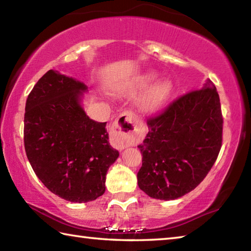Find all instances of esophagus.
Listing matches in <instances>:
<instances>
[{"label":"esophagus","mask_w":251,"mask_h":251,"mask_svg":"<svg viewBox=\"0 0 251 251\" xmlns=\"http://www.w3.org/2000/svg\"><path fill=\"white\" fill-rule=\"evenodd\" d=\"M136 118L133 113L124 112L114 123V133L112 135V145L117 150H124L128 146L131 135L135 129Z\"/></svg>","instance_id":"1"}]
</instances>
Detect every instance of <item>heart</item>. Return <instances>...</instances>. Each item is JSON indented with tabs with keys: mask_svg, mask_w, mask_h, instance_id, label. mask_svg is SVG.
Instances as JSON below:
<instances>
[{
	"mask_svg": "<svg viewBox=\"0 0 251 251\" xmlns=\"http://www.w3.org/2000/svg\"><path fill=\"white\" fill-rule=\"evenodd\" d=\"M157 74L155 72H147L139 75L133 83L127 88V94L133 95L137 93L139 90L146 87L151 80L156 78ZM171 93V83L167 79H159L151 85L148 90L144 93L143 96L139 100V107L145 113L154 112L159 106L164 103Z\"/></svg>",
	"mask_w": 251,
	"mask_h": 251,
	"instance_id": "heart-1",
	"label": "heart"
}]
</instances>
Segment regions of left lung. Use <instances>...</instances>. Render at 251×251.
<instances>
[{
  "label": "left lung",
  "instance_id": "1",
  "mask_svg": "<svg viewBox=\"0 0 251 251\" xmlns=\"http://www.w3.org/2000/svg\"><path fill=\"white\" fill-rule=\"evenodd\" d=\"M224 118L218 92L207 79L147 120L138 186L151 198L173 201L201 184L222 148Z\"/></svg>",
  "mask_w": 251,
  "mask_h": 251
}]
</instances>
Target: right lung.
Masks as SVG:
<instances>
[{
  "mask_svg": "<svg viewBox=\"0 0 251 251\" xmlns=\"http://www.w3.org/2000/svg\"><path fill=\"white\" fill-rule=\"evenodd\" d=\"M86 85L50 70L29 93L24 146L34 173L53 194L72 202L105 193L106 174L118 151L109 145L106 123L91 120L80 105Z\"/></svg>",
  "mask_w": 251,
  "mask_h": 251,
  "instance_id": "1",
  "label": "right lung"
}]
</instances>
